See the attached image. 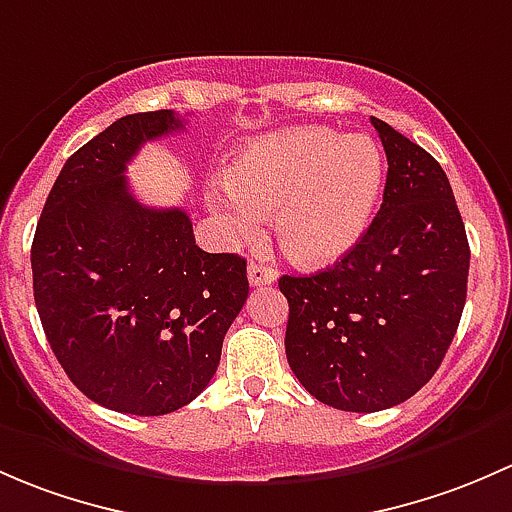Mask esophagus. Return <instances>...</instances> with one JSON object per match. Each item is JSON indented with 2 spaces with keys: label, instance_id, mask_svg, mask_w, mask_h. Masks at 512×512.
Masks as SVG:
<instances>
[{
  "label": "esophagus",
  "instance_id": "esophagus-1",
  "mask_svg": "<svg viewBox=\"0 0 512 512\" xmlns=\"http://www.w3.org/2000/svg\"><path fill=\"white\" fill-rule=\"evenodd\" d=\"M276 278H278L276 268L266 266V263H256V261L249 263V283H251V286H268V283H273Z\"/></svg>",
  "mask_w": 512,
  "mask_h": 512
}]
</instances>
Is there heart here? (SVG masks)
Here are the masks:
<instances>
[{
	"label": "heart",
	"mask_w": 512,
	"mask_h": 512,
	"mask_svg": "<svg viewBox=\"0 0 512 512\" xmlns=\"http://www.w3.org/2000/svg\"><path fill=\"white\" fill-rule=\"evenodd\" d=\"M384 162L374 140L330 128H295L256 142L231 165L212 209L239 239L276 212L283 251L305 266L345 256L370 224Z\"/></svg>",
	"instance_id": "b5f03b06"
}]
</instances>
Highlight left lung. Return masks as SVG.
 Listing matches in <instances>:
<instances>
[{"label": "left lung", "instance_id": "left-lung-1", "mask_svg": "<svg viewBox=\"0 0 512 512\" xmlns=\"http://www.w3.org/2000/svg\"><path fill=\"white\" fill-rule=\"evenodd\" d=\"M382 207L340 261L281 276L286 357L318 402L370 414L414 397L439 370L463 305L471 249L439 162L384 120Z\"/></svg>", "mask_w": 512, "mask_h": 512}]
</instances>
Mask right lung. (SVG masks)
Here are the masks:
<instances>
[{"label": "right lung", "mask_w": 512, "mask_h": 512, "mask_svg": "<svg viewBox=\"0 0 512 512\" xmlns=\"http://www.w3.org/2000/svg\"><path fill=\"white\" fill-rule=\"evenodd\" d=\"M177 130L172 110L125 115L73 152L31 244L51 350L113 412L160 416L199 397L249 295L244 258L207 254L184 209L145 207L130 192L135 152Z\"/></svg>", "instance_id": "right-lung-1"}]
</instances>
